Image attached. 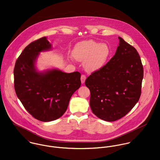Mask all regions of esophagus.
<instances>
[{"label":"esophagus","instance_id":"1","mask_svg":"<svg viewBox=\"0 0 160 160\" xmlns=\"http://www.w3.org/2000/svg\"><path fill=\"white\" fill-rule=\"evenodd\" d=\"M86 77L85 75H81V82H82V83L83 84V83H85V80H86Z\"/></svg>","mask_w":160,"mask_h":160}]
</instances>
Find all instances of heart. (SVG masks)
<instances>
[{
    "instance_id": "heart-1",
    "label": "heart",
    "mask_w": 160,
    "mask_h": 160,
    "mask_svg": "<svg viewBox=\"0 0 160 160\" xmlns=\"http://www.w3.org/2000/svg\"><path fill=\"white\" fill-rule=\"evenodd\" d=\"M72 55L77 60H85L86 71L94 72L107 64L110 55V49L107 44L89 40L78 43L74 48Z\"/></svg>"
}]
</instances>
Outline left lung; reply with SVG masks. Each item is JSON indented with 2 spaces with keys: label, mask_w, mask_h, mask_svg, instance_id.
I'll use <instances>...</instances> for the list:
<instances>
[{
  "label": "left lung",
  "mask_w": 160,
  "mask_h": 160,
  "mask_svg": "<svg viewBox=\"0 0 160 160\" xmlns=\"http://www.w3.org/2000/svg\"><path fill=\"white\" fill-rule=\"evenodd\" d=\"M115 55L85 81L90 90V107L98 118L112 122L125 116L141 94L143 66L134 47L119 37Z\"/></svg>",
  "instance_id": "1"
}]
</instances>
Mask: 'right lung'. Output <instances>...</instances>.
Wrapping results in <instances>:
<instances>
[{"mask_svg": "<svg viewBox=\"0 0 160 160\" xmlns=\"http://www.w3.org/2000/svg\"><path fill=\"white\" fill-rule=\"evenodd\" d=\"M51 48L46 37L31 42L17 59L14 69V85L18 98L26 110L42 122L60 118L67 110L74 92L81 86V74L77 71H37L35 64L39 52Z\"/></svg>", "mask_w": 160, "mask_h": 160, "instance_id": "1", "label": "right lung"}]
</instances>
